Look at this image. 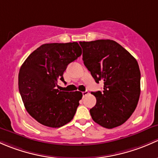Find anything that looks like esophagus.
I'll return each mask as SVG.
<instances>
[{"label": "esophagus", "mask_w": 158, "mask_h": 158, "mask_svg": "<svg viewBox=\"0 0 158 158\" xmlns=\"http://www.w3.org/2000/svg\"><path fill=\"white\" fill-rule=\"evenodd\" d=\"M88 94H89V93H88V91H87V90L84 91V92H82L83 97H85V96H87Z\"/></svg>", "instance_id": "1"}]
</instances>
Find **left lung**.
<instances>
[{
	"label": "left lung",
	"instance_id": "8db88e82",
	"mask_svg": "<svg viewBox=\"0 0 158 158\" xmlns=\"http://www.w3.org/2000/svg\"><path fill=\"white\" fill-rule=\"evenodd\" d=\"M84 65L103 90L92 92L97 99L90 110L93 120L113 128L126 123L134 113L141 93V73L135 58L116 42L99 40L80 42Z\"/></svg>",
	"mask_w": 158,
	"mask_h": 158
}]
</instances>
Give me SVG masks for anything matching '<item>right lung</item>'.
<instances>
[{
    "label": "right lung",
    "instance_id": "right-lung-1",
    "mask_svg": "<svg viewBox=\"0 0 158 158\" xmlns=\"http://www.w3.org/2000/svg\"><path fill=\"white\" fill-rule=\"evenodd\" d=\"M81 53L76 42L44 44L21 66L18 85L24 106L43 126L59 128L74 118L82 93L60 91L58 83H65L64 71Z\"/></svg>",
    "mask_w": 158,
    "mask_h": 158
}]
</instances>
